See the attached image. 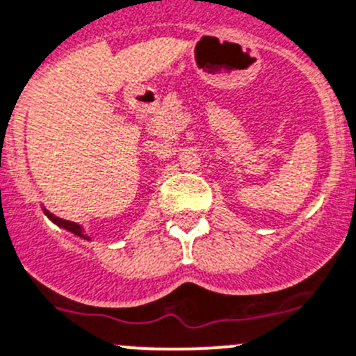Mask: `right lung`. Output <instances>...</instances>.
Wrapping results in <instances>:
<instances>
[{
    "label": "right lung",
    "mask_w": 356,
    "mask_h": 356,
    "mask_svg": "<svg viewBox=\"0 0 356 356\" xmlns=\"http://www.w3.org/2000/svg\"><path fill=\"white\" fill-rule=\"evenodd\" d=\"M43 212H44V216H47L48 219L51 220V222H54V224H57L58 227H62V229L69 231V233H72V234H74V236H79V238H83V240H88V241H90V238L86 236V234H85V231H83V227L79 226V224H76V222H71V220L60 219V217L54 216V213H50V212H48V210H44V209H43Z\"/></svg>",
    "instance_id": "right-lung-1"
}]
</instances>
